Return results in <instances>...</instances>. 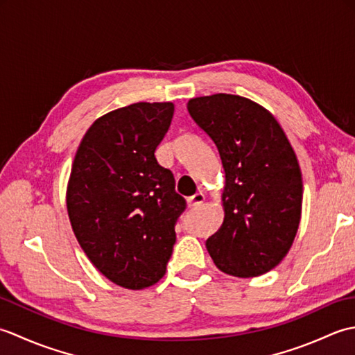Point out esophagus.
I'll return each instance as SVG.
<instances>
[{"mask_svg":"<svg viewBox=\"0 0 355 355\" xmlns=\"http://www.w3.org/2000/svg\"><path fill=\"white\" fill-rule=\"evenodd\" d=\"M202 201H205V195H202V193H195V195H192V197L187 198V206L193 209V207L202 205Z\"/></svg>","mask_w":355,"mask_h":355,"instance_id":"esophagus-1","label":"esophagus"}]
</instances>
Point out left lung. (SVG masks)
Here are the masks:
<instances>
[{"label": "left lung", "mask_w": 355, "mask_h": 355, "mask_svg": "<svg viewBox=\"0 0 355 355\" xmlns=\"http://www.w3.org/2000/svg\"><path fill=\"white\" fill-rule=\"evenodd\" d=\"M187 111L215 143L225 173L224 221L206 241L210 258L236 277L267 273L288 253L300 223L297 157L277 120L245 97H195Z\"/></svg>", "instance_id": "8db88e82"}]
</instances>
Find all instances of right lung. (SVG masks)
Listing matches in <instances>:
<instances>
[{
    "label": "right lung",
    "instance_id": "1",
    "mask_svg": "<svg viewBox=\"0 0 355 355\" xmlns=\"http://www.w3.org/2000/svg\"><path fill=\"white\" fill-rule=\"evenodd\" d=\"M173 116L171 102H139L99 117L74 157L67 210L82 250L123 288L157 284L175 244L186 200L154 155Z\"/></svg>",
    "mask_w": 355,
    "mask_h": 355
}]
</instances>
